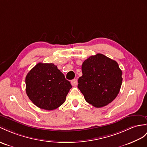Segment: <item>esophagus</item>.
Instances as JSON below:
<instances>
[{
    "label": "esophagus",
    "mask_w": 147,
    "mask_h": 147,
    "mask_svg": "<svg viewBox=\"0 0 147 147\" xmlns=\"http://www.w3.org/2000/svg\"><path fill=\"white\" fill-rule=\"evenodd\" d=\"M71 84L73 86H76L77 85V79H73L72 80H71Z\"/></svg>",
    "instance_id": "34e87169"
}]
</instances>
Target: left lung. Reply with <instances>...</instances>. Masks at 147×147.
I'll list each match as a JSON object with an SVG mask.
<instances>
[{"label": "left lung", "mask_w": 147, "mask_h": 147, "mask_svg": "<svg viewBox=\"0 0 147 147\" xmlns=\"http://www.w3.org/2000/svg\"><path fill=\"white\" fill-rule=\"evenodd\" d=\"M82 71L78 88L88 103L100 108L117 97L122 83V71L115 60L97 53L85 60Z\"/></svg>", "instance_id": "8db88e82"}]
</instances>
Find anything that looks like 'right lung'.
Wrapping results in <instances>:
<instances>
[{
    "mask_svg": "<svg viewBox=\"0 0 147 147\" xmlns=\"http://www.w3.org/2000/svg\"><path fill=\"white\" fill-rule=\"evenodd\" d=\"M26 93L40 109L52 110L65 102L71 85L53 63H38L26 77Z\"/></svg>",
    "mask_w": 147,
    "mask_h": 147,
    "instance_id": "1",
    "label": "right lung"
}]
</instances>
